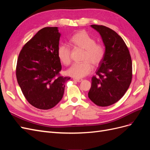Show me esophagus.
Listing matches in <instances>:
<instances>
[{"label":"esophagus","instance_id":"esophagus-1","mask_svg":"<svg viewBox=\"0 0 150 150\" xmlns=\"http://www.w3.org/2000/svg\"><path fill=\"white\" fill-rule=\"evenodd\" d=\"M73 80L74 81H77V82H81V81H82L83 79H77V78H74L73 79Z\"/></svg>","mask_w":150,"mask_h":150}]
</instances>
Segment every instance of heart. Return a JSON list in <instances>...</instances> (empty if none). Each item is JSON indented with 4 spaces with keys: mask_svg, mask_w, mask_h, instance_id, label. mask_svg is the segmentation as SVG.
<instances>
[{
    "mask_svg": "<svg viewBox=\"0 0 150 150\" xmlns=\"http://www.w3.org/2000/svg\"><path fill=\"white\" fill-rule=\"evenodd\" d=\"M72 46L84 49L83 61L74 63L67 70V74L76 78H81L88 75L93 71V65L97 66L103 61L106 49L103 44L96 43V40L85 30H79L72 36L69 40ZM59 59L65 66L71 63V49L65 44H61L57 48Z\"/></svg>",
    "mask_w": 150,
    "mask_h": 150,
    "instance_id": "1",
    "label": "heart"
}]
</instances>
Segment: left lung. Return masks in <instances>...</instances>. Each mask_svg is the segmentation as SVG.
<instances>
[{"mask_svg": "<svg viewBox=\"0 0 150 150\" xmlns=\"http://www.w3.org/2000/svg\"><path fill=\"white\" fill-rule=\"evenodd\" d=\"M91 26L100 34L106 54L93 76L88 97L98 106H108L118 101L129 87L132 61L128 47L115 31L104 25Z\"/></svg>", "mask_w": 150, "mask_h": 150, "instance_id": "8db88e82", "label": "left lung"}]
</instances>
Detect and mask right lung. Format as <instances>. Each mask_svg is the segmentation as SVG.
Listing matches in <instances>:
<instances>
[{
    "label": "right lung",
    "instance_id": "obj_1",
    "mask_svg": "<svg viewBox=\"0 0 150 150\" xmlns=\"http://www.w3.org/2000/svg\"><path fill=\"white\" fill-rule=\"evenodd\" d=\"M60 36L57 27L40 29L23 46L17 59V83L27 101L40 110L55 106L70 79L59 74L62 66L57 51Z\"/></svg>",
    "mask_w": 150,
    "mask_h": 150
}]
</instances>
